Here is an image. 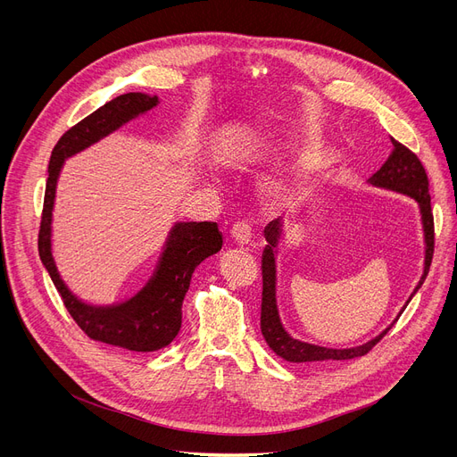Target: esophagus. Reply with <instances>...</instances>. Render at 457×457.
Wrapping results in <instances>:
<instances>
[{
    "instance_id": "esophagus-1",
    "label": "esophagus",
    "mask_w": 457,
    "mask_h": 457,
    "mask_svg": "<svg viewBox=\"0 0 457 457\" xmlns=\"http://www.w3.org/2000/svg\"><path fill=\"white\" fill-rule=\"evenodd\" d=\"M231 241L238 246V248H248L252 243V229L248 224L238 222L231 228Z\"/></svg>"
}]
</instances>
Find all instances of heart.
I'll use <instances>...</instances> for the list:
<instances>
[{
    "mask_svg": "<svg viewBox=\"0 0 457 457\" xmlns=\"http://www.w3.org/2000/svg\"><path fill=\"white\" fill-rule=\"evenodd\" d=\"M313 179H315V170L313 168H305V170L302 172V178H300V187L302 188H307L311 183H313Z\"/></svg>",
    "mask_w": 457,
    "mask_h": 457,
    "instance_id": "obj_1",
    "label": "heart"
}]
</instances>
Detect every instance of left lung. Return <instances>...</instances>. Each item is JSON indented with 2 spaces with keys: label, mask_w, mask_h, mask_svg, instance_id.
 I'll use <instances>...</instances> for the list:
<instances>
[{
  "label": "left lung",
  "mask_w": 457,
  "mask_h": 457,
  "mask_svg": "<svg viewBox=\"0 0 457 457\" xmlns=\"http://www.w3.org/2000/svg\"><path fill=\"white\" fill-rule=\"evenodd\" d=\"M374 188H383L396 192V195L407 196L417 202L419 212H420V226H422V238H424V267L422 276L413 289L411 296L407 298L405 305L411 302V298L417 295V291L422 287L429 265L431 257H434V214H431L429 205V192H428V176L424 166L420 164L419 157L411 154L400 142L393 138V152L389 159L383 162V166L372 178L367 181ZM283 235V224L281 219L272 220L265 228V238L267 246L262 250L261 259V270H262V302H261V333L265 337L270 350L279 355L281 359L289 363H311V361H345V359H353L365 355L381 337L386 335L393 324L398 320V317L403 313L405 305L400 309L398 317L391 326L383 329L378 337L370 339L369 343L353 348H326L319 345H311L295 339L293 335L285 329L279 307H278V245Z\"/></svg>",
  "instance_id": "8db88e82"
}]
</instances>
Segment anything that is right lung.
<instances>
[{
  "label": "right lung",
  "instance_id": "1",
  "mask_svg": "<svg viewBox=\"0 0 457 457\" xmlns=\"http://www.w3.org/2000/svg\"><path fill=\"white\" fill-rule=\"evenodd\" d=\"M159 104V96L144 92L116 96L59 138L47 166L38 233L40 261L71 319L90 339L131 352H155L176 339L181 329V305L190 287L192 272L202 261L222 248L219 226L216 222H174L162 245L155 270L142 289L118 303L92 305L71 293L57 270L52 248V222L57 181L64 161L150 112Z\"/></svg>",
  "mask_w": 457,
  "mask_h": 457
}]
</instances>
